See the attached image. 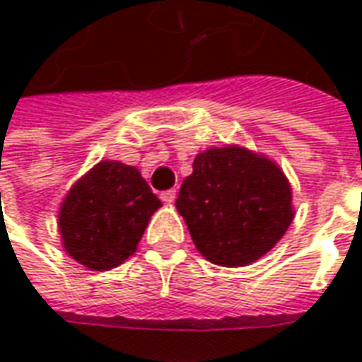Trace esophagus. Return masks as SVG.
Wrapping results in <instances>:
<instances>
[{
	"instance_id": "esophagus-1",
	"label": "esophagus",
	"mask_w": 362,
	"mask_h": 362,
	"mask_svg": "<svg viewBox=\"0 0 362 362\" xmlns=\"http://www.w3.org/2000/svg\"><path fill=\"white\" fill-rule=\"evenodd\" d=\"M160 199H163L165 204H173L174 199H176V188L166 189V192H163V194H160Z\"/></svg>"
}]
</instances>
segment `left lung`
<instances>
[{
    "mask_svg": "<svg viewBox=\"0 0 362 362\" xmlns=\"http://www.w3.org/2000/svg\"><path fill=\"white\" fill-rule=\"evenodd\" d=\"M285 174L264 155L236 145L213 147L194 158L176 209L192 240L211 264L243 267L279 243L293 221Z\"/></svg>",
    "mask_w": 362,
    "mask_h": 362,
    "instance_id": "left-lung-1",
    "label": "left lung"
}]
</instances>
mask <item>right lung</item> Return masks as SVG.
I'll return each instance as SVG.
<instances>
[{"instance_id": "1", "label": "right lung", "mask_w": 362, "mask_h": 362, "mask_svg": "<svg viewBox=\"0 0 362 362\" xmlns=\"http://www.w3.org/2000/svg\"><path fill=\"white\" fill-rule=\"evenodd\" d=\"M158 207L135 166L103 160L75 182L59 207L64 248L81 266L108 272L134 254Z\"/></svg>"}]
</instances>
